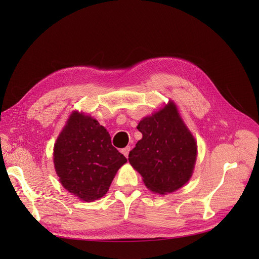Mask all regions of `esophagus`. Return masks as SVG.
<instances>
[{
  "label": "esophagus",
  "instance_id": "1",
  "mask_svg": "<svg viewBox=\"0 0 259 259\" xmlns=\"http://www.w3.org/2000/svg\"><path fill=\"white\" fill-rule=\"evenodd\" d=\"M129 151H130V147H126V148H122L120 152L124 154L126 157H128V154H129Z\"/></svg>",
  "mask_w": 259,
  "mask_h": 259
}]
</instances>
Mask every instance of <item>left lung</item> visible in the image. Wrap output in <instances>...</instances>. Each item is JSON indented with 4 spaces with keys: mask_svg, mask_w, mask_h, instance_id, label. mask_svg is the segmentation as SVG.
Returning <instances> with one entry per match:
<instances>
[{
    "mask_svg": "<svg viewBox=\"0 0 259 259\" xmlns=\"http://www.w3.org/2000/svg\"><path fill=\"white\" fill-rule=\"evenodd\" d=\"M138 129L143 139L130 151L129 161L147 188L166 194L183 187L192 175L197 146L176 106L170 102L142 119Z\"/></svg>",
    "mask_w": 259,
    "mask_h": 259,
    "instance_id": "left-lung-1",
    "label": "left lung"
}]
</instances>
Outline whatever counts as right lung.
Returning a JSON list of instances; mask_svg holds the SVG:
<instances>
[{
	"label": "right lung",
	"mask_w": 259,
	"mask_h": 259,
	"mask_svg": "<svg viewBox=\"0 0 259 259\" xmlns=\"http://www.w3.org/2000/svg\"><path fill=\"white\" fill-rule=\"evenodd\" d=\"M53 155L63 187L84 201L103 197L127 161L97 119L76 111L58 138Z\"/></svg>",
	"instance_id": "obj_1"
}]
</instances>
